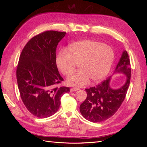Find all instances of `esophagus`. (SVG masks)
<instances>
[{
	"mask_svg": "<svg viewBox=\"0 0 147 147\" xmlns=\"http://www.w3.org/2000/svg\"><path fill=\"white\" fill-rule=\"evenodd\" d=\"M79 89L78 88H71V89H70V92H74V91H76V90H78Z\"/></svg>",
	"mask_w": 147,
	"mask_h": 147,
	"instance_id": "1",
	"label": "esophagus"
}]
</instances>
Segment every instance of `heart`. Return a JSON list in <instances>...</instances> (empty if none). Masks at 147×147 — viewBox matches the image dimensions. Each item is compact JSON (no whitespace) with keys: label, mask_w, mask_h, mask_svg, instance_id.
Masks as SVG:
<instances>
[{"label":"heart","mask_w":147,"mask_h":147,"mask_svg":"<svg viewBox=\"0 0 147 147\" xmlns=\"http://www.w3.org/2000/svg\"><path fill=\"white\" fill-rule=\"evenodd\" d=\"M114 59V52L110 46L96 40H83L69 45L68 51L58 53L56 64L64 76L71 74L77 64L79 70L69 76L67 82L70 86H85L90 82L102 80L109 73Z\"/></svg>","instance_id":"1"}]
</instances>
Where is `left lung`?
<instances>
[{
	"mask_svg": "<svg viewBox=\"0 0 147 147\" xmlns=\"http://www.w3.org/2000/svg\"><path fill=\"white\" fill-rule=\"evenodd\" d=\"M114 73L126 76L125 84L120 88H110L111 77L95 87L86 89L87 98L80 106L84 118L94 123L107 120L117 112L124 101L130 84L131 76L130 62L127 52L123 51Z\"/></svg>",
	"mask_w": 147,
	"mask_h": 147,
	"instance_id": "1",
	"label": "left lung"
}]
</instances>
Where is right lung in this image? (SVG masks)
I'll return each mask as SVG.
<instances>
[{"label": "right lung", "instance_id": "obj_1", "mask_svg": "<svg viewBox=\"0 0 147 147\" xmlns=\"http://www.w3.org/2000/svg\"><path fill=\"white\" fill-rule=\"evenodd\" d=\"M65 34L46 31L31 38L21 53L17 68L20 96L28 111L38 118L55 114L61 97L70 90L57 86L64 79L57 66L56 50Z\"/></svg>", "mask_w": 147, "mask_h": 147}]
</instances>
